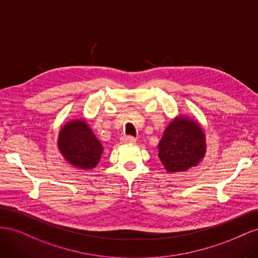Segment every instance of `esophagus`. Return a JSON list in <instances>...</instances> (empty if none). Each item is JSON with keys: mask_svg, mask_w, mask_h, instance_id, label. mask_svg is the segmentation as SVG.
<instances>
[{"mask_svg": "<svg viewBox=\"0 0 258 258\" xmlns=\"http://www.w3.org/2000/svg\"><path fill=\"white\" fill-rule=\"evenodd\" d=\"M121 142L122 143H136V139L134 137H130V136H123L121 138Z\"/></svg>", "mask_w": 258, "mask_h": 258, "instance_id": "1", "label": "esophagus"}]
</instances>
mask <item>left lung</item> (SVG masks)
Segmentation results:
<instances>
[{"mask_svg":"<svg viewBox=\"0 0 258 258\" xmlns=\"http://www.w3.org/2000/svg\"><path fill=\"white\" fill-rule=\"evenodd\" d=\"M207 153L206 134L198 120L177 115L163 131L158 157L169 173L197 167Z\"/></svg>","mask_w":258,"mask_h":258,"instance_id":"obj_1","label":"left lung"}]
</instances>
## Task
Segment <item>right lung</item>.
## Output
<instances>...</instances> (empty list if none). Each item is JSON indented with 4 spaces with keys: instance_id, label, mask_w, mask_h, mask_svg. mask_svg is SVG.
Here are the masks:
<instances>
[{
    "instance_id": "obj_1",
    "label": "right lung",
    "mask_w": 258,
    "mask_h": 258,
    "mask_svg": "<svg viewBox=\"0 0 258 258\" xmlns=\"http://www.w3.org/2000/svg\"><path fill=\"white\" fill-rule=\"evenodd\" d=\"M57 146L68 163L82 170L96 168L104 150L85 118L67 121L59 131Z\"/></svg>"
}]
</instances>
